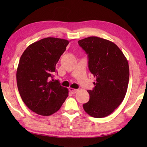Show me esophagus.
<instances>
[{
	"label": "esophagus",
	"mask_w": 147,
	"mask_h": 147,
	"mask_svg": "<svg viewBox=\"0 0 147 147\" xmlns=\"http://www.w3.org/2000/svg\"><path fill=\"white\" fill-rule=\"evenodd\" d=\"M77 91H78V90H76V89H74V88H69V92L71 93H76V92H77Z\"/></svg>",
	"instance_id": "obj_1"
}]
</instances>
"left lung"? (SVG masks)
<instances>
[{"label": "left lung", "mask_w": 147, "mask_h": 147, "mask_svg": "<svg viewBox=\"0 0 147 147\" xmlns=\"http://www.w3.org/2000/svg\"><path fill=\"white\" fill-rule=\"evenodd\" d=\"M88 57V68L96 78L95 87L88 90L89 101L83 105L87 114L105 117L117 109L125 97L128 86V62L118 47L109 40L90 36L79 40Z\"/></svg>", "instance_id": "8db88e82"}]
</instances>
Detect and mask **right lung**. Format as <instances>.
Instances as JSON below:
<instances>
[{"instance_id": "obj_1", "label": "right lung", "mask_w": 147, "mask_h": 147, "mask_svg": "<svg viewBox=\"0 0 147 147\" xmlns=\"http://www.w3.org/2000/svg\"><path fill=\"white\" fill-rule=\"evenodd\" d=\"M68 44L67 40L48 37L29 45L21 56L16 72L18 91L24 104L37 114L55 113L68 96V89L52 79Z\"/></svg>"}]
</instances>
